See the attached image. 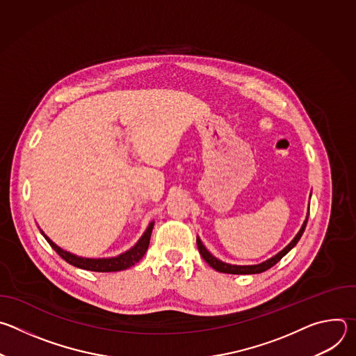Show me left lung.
<instances>
[{
    "instance_id": "1",
    "label": "left lung",
    "mask_w": 356,
    "mask_h": 356,
    "mask_svg": "<svg viewBox=\"0 0 356 356\" xmlns=\"http://www.w3.org/2000/svg\"><path fill=\"white\" fill-rule=\"evenodd\" d=\"M307 220H309V214H307V218H306V221H304V224H302V227H301V229L298 231V234L294 236V239L282 250V252H279L276 257H273V258H270L269 261H266V262H262V264H259V265H250V266H238V265H229V264H224V262H221V261H218L217 258H214L211 253L206 249V246L201 243V241H200V238H197V246H198V252H200V255L202 257V259H204L213 269H216V270H218V272H221V273H231V275H255V273H262V272H265V270H268V269H270L272 266H275L284 255L286 253L290 250V249H293L294 246H296V243L300 241V238H301V235H302V232H304V229H306V225H307Z\"/></svg>"
}]
</instances>
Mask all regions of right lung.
Listing matches in <instances>:
<instances>
[{"label": "right lung", "mask_w": 356, "mask_h": 356, "mask_svg": "<svg viewBox=\"0 0 356 356\" xmlns=\"http://www.w3.org/2000/svg\"><path fill=\"white\" fill-rule=\"evenodd\" d=\"M152 229H154V222H150L147 229L145 231V234L142 235V238L138 241V243L131 248L129 250H127L122 255L117 257V258H110V259H87V258H79L76 255H72L70 252L63 250L62 248H59L58 245H55L52 241H50L42 231V235L44 236V239L49 242V245L52 246L58 255L62 257V259H65L67 264L84 269V270H91V272H120V270H125L131 266H134L136 262H139L145 252L147 250L149 246V241H150V235H152Z\"/></svg>", "instance_id": "1"}]
</instances>
